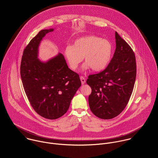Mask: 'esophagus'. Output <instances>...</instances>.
Returning <instances> with one entry per match:
<instances>
[{
	"mask_svg": "<svg viewBox=\"0 0 158 158\" xmlns=\"http://www.w3.org/2000/svg\"><path fill=\"white\" fill-rule=\"evenodd\" d=\"M80 80H81V83H82L83 85V84H85V83H86V78H85L84 77L81 76V77H80Z\"/></svg>",
	"mask_w": 158,
	"mask_h": 158,
	"instance_id": "esophagus-1",
	"label": "esophagus"
}]
</instances>
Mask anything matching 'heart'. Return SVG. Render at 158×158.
Masks as SVG:
<instances>
[{"label":"heart","mask_w":158,"mask_h":158,"mask_svg":"<svg viewBox=\"0 0 158 158\" xmlns=\"http://www.w3.org/2000/svg\"><path fill=\"white\" fill-rule=\"evenodd\" d=\"M113 47L110 41L95 35H88L76 40L72 46L68 45L64 55L69 67L77 69L83 57L86 63L84 69L89 67L95 71H100L109 64Z\"/></svg>","instance_id":"b5f03b06"}]
</instances>
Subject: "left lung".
I'll return each instance as SVG.
<instances>
[{"label": "left lung", "mask_w": 158, "mask_h": 158, "mask_svg": "<svg viewBox=\"0 0 158 158\" xmlns=\"http://www.w3.org/2000/svg\"><path fill=\"white\" fill-rule=\"evenodd\" d=\"M116 48L113 58L103 70L88 76L92 92L88 101L90 111L102 119H111L127 106L136 77L135 52L115 32Z\"/></svg>", "instance_id": "8db88e82"}]
</instances>
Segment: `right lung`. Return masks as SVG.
<instances>
[{
  "label": "right lung",
  "mask_w": 158,
  "mask_h": 158,
  "mask_svg": "<svg viewBox=\"0 0 158 158\" xmlns=\"http://www.w3.org/2000/svg\"><path fill=\"white\" fill-rule=\"evenodd\" d=\"M53 29L41 30L25 47L21 63V77L27 98L43 117L54 120L68 111L71 100L81 83L79 75L68 68L59 53L47 63L38 59L43 38Z\"/></svg>",
  "instance_id": "add662e5"
}]
</instances>
